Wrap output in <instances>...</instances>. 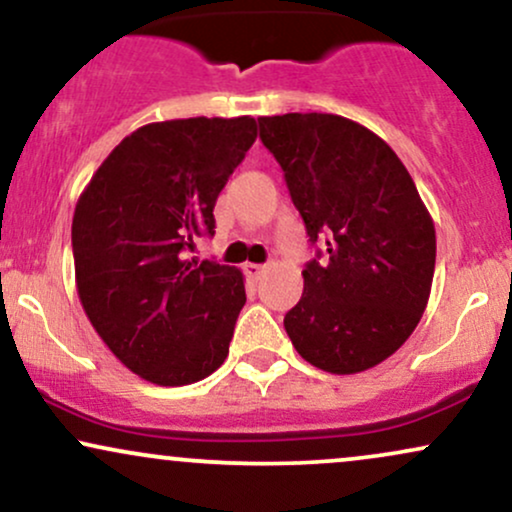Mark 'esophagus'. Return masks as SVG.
Here are the masks:
<instances>
[{"label":"esophagus","mask_w":512,"mask_h":512,"mask_svg":"<svg viewBox=\"0 0 512 512\" xmlns=\"http://www.w3.org/2000/svg\"><path fill=\"white\" fill-rule=\"evenodd\" d=\"M263 270H266V266H261V263H244V273L249 275L251 280H258V278H261Z\"/></svg>","instance_id":"esophagus-1"}]
</instances>
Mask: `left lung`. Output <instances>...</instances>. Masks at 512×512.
Here are the masks:
<instances>
[{
  "mask_svg": "<svg viewBox=\"0 0 512 512\" xmlns=\"http://www.w3.org/2000/svg\"><path fill=\"white\" fill-rule=\"evenodd\" d=\"M309 242L304 292L285 316L294 350L330 374L398 352L422 318L436 230L410 172L366 126L321 112L258 117Z\"/></svg>",
  "mask_w": 512,
  "mask_h": 512,
  "instance_id": "left-lung-1",
  "label": "left lung"
}]
</instances>
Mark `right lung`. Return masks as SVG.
Returning a JSON list of instances; mask_svg holds the SVG:
<instances>
[{"label":"right lung","instance_id":"1","mask_svg":"<svg viewBox=\"0 0 512 512\" xmlns=\"http://www.w3.org/2000/svg\"><path fill=\"white\" fill-rule=\"evenodd\" d=\"M254 141V117L146 124L78 198L71 246L83 311L114 357L150 383L189 386L227 359L244 278L186 251L215 234V201Z\"/></svg>","mask_w":512,"mask_h":512}]
</instances>
